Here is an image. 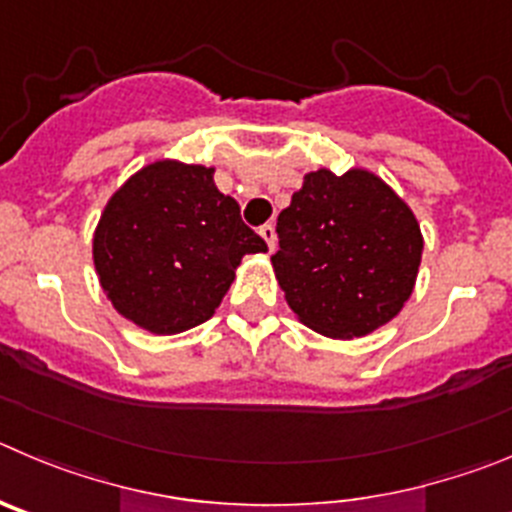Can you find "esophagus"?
Instances as JSON below:
<instances>
[{
  "instance_id": "esophagus-1",
  "label": "esophagus",
  "mask_w": 512,
  "mask_h": 512,
  "mask_svg": "<svg viewBox=\"0 0 512 512\" xmlns=\"http://www.w3.org/2000/svg\"><path fill=\"white\" fill-rule=\"evenodd\" d=\"M260 237L265 239L267 250L273 252L275 250V227L273 224H265V227H260Z\"/></svg>"
}]
</instances>
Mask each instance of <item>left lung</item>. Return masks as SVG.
Instances as JSON below:
<instances>
[{"instance_id":"obj_1","label":"left lung","mask_w":512,"mask_h":512,"mask_svg":"<svg viewBox=\"0 0 512 512\" xmlns=\"http://www.w3.org/2000/svg\"><path fill=\"white\" fill-rule=\"evenodd\" d=\"M275 278L303 326L357 339L393 321L416 288L423 234L411 206L367 168L303 176L278 216Z\"/></svg>"}]
</instances>
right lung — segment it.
I'll return each mask as SVG.
<instances>
[{
	"instance_id": "obj_1",
	"label": "right lung",
	"mask_w": 512,
	"mask_h": 512,
	"mask_svg": "<svg viewBox=\"0 0 512 512\" xmlns=\"http://www.w3.org/2000/svg\"><path fill=\"white\" fill-rule=\"evenodd\" d=\"M94 267L114 311L158 336L204 324L242 257L267 252L214 168L163 158L132 173L94 229Z\"/></svg>"
}]
</instances>
